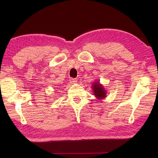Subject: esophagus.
Segmentation results:
<instances>
[{
  "mask_svg": "<svg viewBox=\"0 0 158 158\" xmlns=\"http://www.w3.org/2000/svg\"><path fill=\"white\" fill-rule=\"evenodd\" d=\"M70 82L72 84H74V83H76V82H77V79H76V78H70Z\"/></svg>",
  "mask_w": 158,
  "mask_h": 158,
  "instance_id": "esophagus-1",
  "label": "esophagus"
}]
</instances>
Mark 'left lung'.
I'll list each match as a JSON object with an SVG mask.
<instances>
[{
	"label": "left lung",
	"instance_id": "1",
	"mask_svg": "<svg viewBox=\"0 0 158 158\" xmlns=\"http://www.w3.org/2000/svg\"><path fill=\"white\" fill-rule=\"evenodd\" d=\"M92 87L94 95L98 99L101 100L106 98L107 91L104 88L103 85L100 84L99 80H95V82L92 84Z\"/></svg>",
	"mask_w": 158,
	"mask_h": 158
}]
</instances>
